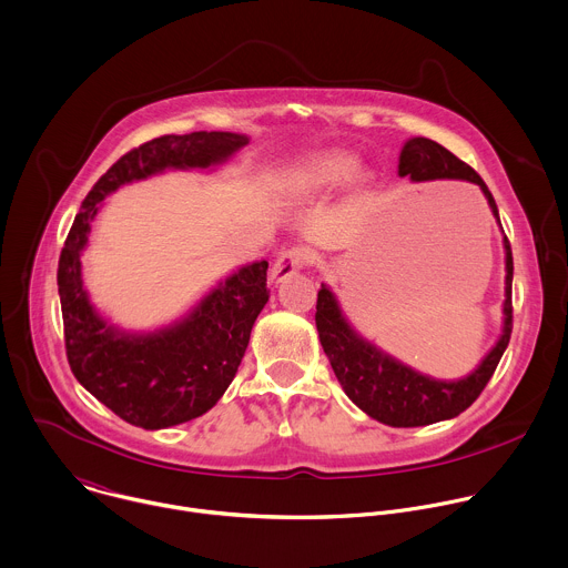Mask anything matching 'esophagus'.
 Here are the masks:
<instances>
[{
    "instance_id": "obj_1",
    "label": "esophagus",
    "mask_w": 568,
    "mask_h": 568,
    "mask_svg": "<svg viewBox=\"0 0 568 568\" xmlns=\"http://www.w3.org/2000/svg\"><path fill=\"white\" fill-rule=\"evenodd\" d=\"M308 262H311V251H306V248H291V251H286V253H282L277 257V262H275V266L271 271V277L275 282H284L293 273L302 271Z\"/></svg>"
}]
</instances>
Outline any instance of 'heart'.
Here are the masks:
<instances>
[{
    "mask_svg": "<svg viewBox=\"0 0 568 568\" xmlns=\"http://www.w3.org/2000/svg\"><path fill=\"white\" fill-rule=\"evenodd\" d=\"M357 171V160L348 153H326L295 164L284 175V195L306 200L348 182Z\"/></svg>",
    "mask_w": 568,
    "mask_h": 568,
    "instance_id": "1",
    "label": "heart"
}]
</instances>
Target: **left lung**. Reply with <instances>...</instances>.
Segmentation results:
<instances>
[{"label":"left lung","instance_id":"1","mask_svg":"<svg viewBox=\"0 0 568 568\" xmlns=\"http://www.w3.org/2000/svg\"><path fill=\"white\" fill-rule=\"evenodd\" d=\"M399 178H410L413 182L428 180H466L481 189L488 200L493 215H497L495 200L484 184V180L459 158L446 151L442 144L413 138L404 144L399 153ZM506 251V300H504V331L490 353L481 359V364L457 382H439L430 379L390 355L382 353L377 346L359 337L351 324L344 320L335 295L322 284L317 293V313L315 324L320 333L322 348L339 379L344 393L373 419L397 426H426L442 419L457 417L466 410L484 390L488 379L493 377L513 331V253L510 244L504 237Z\"/></svg>","mask_w":568,"mask_h":568}]
</instances>
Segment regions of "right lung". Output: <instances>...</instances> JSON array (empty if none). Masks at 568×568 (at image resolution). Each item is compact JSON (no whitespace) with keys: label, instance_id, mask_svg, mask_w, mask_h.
Wrapping results in <instances>:
<instances>
[{"label":"right lung","instance_id":"add662e5","mask_svg":"<svg viewBox=\"0 0 568 568\" xmlns=\"http://www.w3.org/2000/svg\"><path fill=\"white\" fill-rule=\"evenodd\" d=\"M248 144L237 133L162 135L122 155L91 189L60 255L58 286L67 357L78 382L133 426L169 428L217 404L268 302V262H255L213 288L189 317L149 333H122L91 306L82 284V251L98 204L122 184L166 169H209Z\"/></svg>","mask_w":568,"mask_h":568}]
</instances>
